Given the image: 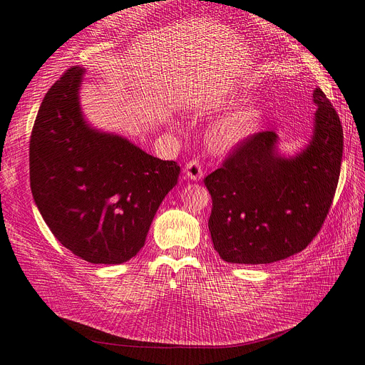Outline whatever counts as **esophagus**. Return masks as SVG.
Masks as SVG:
<instances>
[{
	"label": "esophagus",
	"mask_w": 365,
	"mask_h": 365,
	"mask_svg": "<svg viewBox=\"0 0 365 365\" xmlns=\"http://www.w3.org/2000/svg\"><path fill=\"white\" fill-rule=\"evenodd\" d=\"M185 175L190 180H201L204 173H202V167H201L200 161L192 160V161L186 163V165H185Z\"/></svg>",
	"instance_id": "1"
}]
</instances>
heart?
Instances as JSON below:
<instances>
[{"mask_svg": "<svg viewBox=\"0 0 365 365\" xmlns=\"http://www.w3.org/2000/svg\"><path fill=\"white\" fill-rule=\"evenodd\" d=\"M264 118V106L252 103L227 112L207 131V146L213 152L226 153L240 148L257 133Z\"/></svg>", "mask_w": 365, "mask_h": 365, "instance_id": "heart-1", "label": "heart"}]
</instances>
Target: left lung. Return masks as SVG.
Here are the masks:
<instances>
[{
  "label": "left lung",
  "mask_w": 365,
  "mask_h": 365,
  "mask_svg": "<svg viewBox=\"0 0 365 365\" xmlns=\"http://www.w3.org/2000/svg\"><path fill=\"white\" fill-rule=\"evenodd\" d=\"M314 103L311 140L296 155H282L278 134L262 131L204 179L213 200L208 231L225 262H278L319 232L340 176L343 130L321 88L314 90Z\"/></svg>",
  "instance_id": "left-lung-1"
}]
</instances>
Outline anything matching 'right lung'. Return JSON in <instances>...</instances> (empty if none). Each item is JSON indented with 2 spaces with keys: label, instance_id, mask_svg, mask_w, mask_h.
I'll return each instance as SVG.
<instances>
[{
  "label": "right lung",
  "instance_id": "1",
  "mask_svg": "<svg viewBox=\"0 0 365 365\" xmlns=\"http://www.w3.org/2000/svg\"><path fill=\"white\" fill-rule=\"evenodd\" d=\"M86 69L73 66L47 91L29 142L34 201L59 242L96 264H120L145 245L180 167L128 139L91 127L80 105Z\"/></svg>",
  "mask_w": 365,
  "mask_h": 365
}]
</instances>
